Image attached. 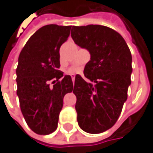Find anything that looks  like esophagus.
Returning a JSON list of instances; mask_svg holds the SVG:
<instances>
[{"label":"esophagus","instance_id":"1","mask_svg":"<svg viewBox=\"0 0 153 153\" xmlns=\"http://www.w3.org/2000/svg\"><path fill=\"white\" fill-rule=\"evenodd\" d=\"M71 79H72V82H74V81H75V75H72V76H71Z\"/></svg>","mask_w":153,"mask_h":153}]
</instances>
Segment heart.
<instances>
[{"instance_id": "heart-1", "label": "heart", "mask_w": 153, "mask_h": 153, "mask_svg": "<svg viewBox=\"0 0 153 153\" xmlns=\"http://www.w3.org/2000/svg\"><path fill=\"white\" fill-rule=\"evenodd\" d=\"M82 72V69L80 68H74V69H71L70 71V73L71 74H76V73H81Z\"/></svg>"}]
</instances>
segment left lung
<instances>
[{"label": "left lung", "mask_w": 153, "mask_h": 153, "mask_svg": "<svg viewBox=\"0 0 153 153\" xmlns=\"http://www.w3.org/2000/svg\"><path fill=\"white\" fill-rule=\"evenodd\" d=\"M74 42L90 53L83 74L76 75L78 125L88 134H101L117 121L131 84L132 55L125 39L114 29L100 25L72 27Z\"/></svg>", "instance_id": "8db88e82"}]
</instances>
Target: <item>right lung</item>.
I'll return each instance as SVG.
<instances>
[{"label":"right lung","instance_id":"add662e5","mask_svg":"<svg viewBox=\"0 0 153 153\" xmlns=\"http://www.w3.org/2000/svg\"><path fill=\"white\" fill-rule=\"evenodd\" d=\"M71 28L44 26L31 36L19 56L16 82L20 110L28 126L38 134H50L57 129L63 98L73 90L71 76L58 70L59 49Z\"/></svg>","mask_w":153,"mask_h":153}]
</instances>
